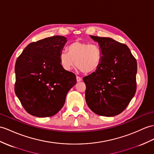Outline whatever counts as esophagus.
I'll use <instances>...</instances> for the list:
<instances>
[{
    "mask_svg": "<svg viewBox=\"0 0 154 154\" xmlns=\"http://www.w3.org/2000/svg\"><path fill=\"white\" fill-rule=\"evenodd\" d=\"M76 80H77V82H81V81L82 80V78H80V76H76Z\"/></svg>",
    "mask_w": 154,
    "mask_h": 154,
    "instance_id": "34e87169",
    "label": "esophagus"
}]
</instances>
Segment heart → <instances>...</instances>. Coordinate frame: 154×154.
I'll list each match as a JSON object with an SVG mask.
<instances>
[{"label":"heart","mask_w":154,"mask_h":154,"mask_svg":"<svg viewBox=\"0 0 154 154\" xmlns=\"http://www.w3.org/2000/svg\"><path fill=\"white\" fill-rule=\"evenodd\" d=\"M66 52L59 55V61L63 69L70 70L75 65L82 72L90 74L95 72L102 63L103 54L98 44L75 41L69 44Z\"/></svg>","instance_id":"b5f03b06"}]
</instances>
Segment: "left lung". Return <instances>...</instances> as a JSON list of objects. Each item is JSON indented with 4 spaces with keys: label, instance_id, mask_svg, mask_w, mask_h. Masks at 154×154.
I'll list each match as a JSON object with an SVG mask.
<instances>
[{
    "label": "left lung",
    "instance_id": "8db88e82",
    "mask_svg": "<svg viewBox=\"0 0 154 154\" xmlns=\"http://www.w3.org/2000/svg\"><path fill=\"white\" fill-rule=\"evenodd\" d=\"M99 43L102 63L83 78L85 101L94 113L107 117L124 110L135 94L137 63L125 44L107 37L90 36Z\"/></svg>",
    "mask_w": 154,
    "mask_h": 154
}]
</instances>
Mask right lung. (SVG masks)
Wrapping results in <instances>:
<instances>
[{
  "label": "right lung",
  "instance_id": "add662e5",
  "mask_svg": "<svg viewBox=\"0 0 154 154\" xmlns=\"http://www.w3.org/2000/svg\"><path fill=\"white\" fill-rule=\"evenodd\" d=\"M66 41L63 36H54L32 42L16 60L15 93L31 115L45 118L57 114L76 83V75L59 61Z\"/></svg>",
  "mask_w": 154,
  "mask_h": 154
}]
</instances>
